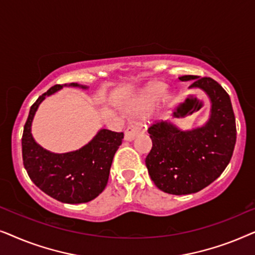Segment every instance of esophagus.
<instances>
[{
    "mask_svg": "<svg viewBox=\"0 0 255 255\" xmlns=\"http://www.w3.org/2000/svg\"><path fill=\"white\" fill-rule=\"evenodd\" d=\"M142 131H144V128H142V124L140 122H134L133 124L128 125L127 128V130H125V133H124V139L127 141L133 140L138 134L142 133Z\"/></svg>",
    "mask_w": 255,
    "mask_h": 255,
    "instance_id": "esophagus-1",
    "label": "esophagus"
}]
</instances>
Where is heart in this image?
Segmentation results:
<instances>
[{"label": "heart", "instance_id": "b5f03b06", "mask_svg": "<svg viewBox=\"0 0 255 255\" xmlns=\"http://www.w3.org/2000/svg\"><path fill=\"white\" fill-rule=\"evenodd\" d=\"M163 92V86L161 83L154 82L149 83L146 86L144 89L140 90L134 99H132L130 102L128 103V109L130 111H141L149 108L153 104V102L156 100L160 94ZM167 103V97H162L160 101V106H165Z\"/></svg>", "mask_w": 255, "mask_h": 255}]
</instances>
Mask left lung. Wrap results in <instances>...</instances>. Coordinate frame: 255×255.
<instances>
[{"mask_svg": "<svg viewBox=\"0 0 255 255\" xmlns=\"http://www.w3.org/2000/svg\"><path fill=\"white\" fill-rule=\"evenodd\" d=\"M194 80L189 88L202 89L211 102L210 117L203 127L182 131L170 122H156L148 128L152 148L145 163L160 190L172 195L197 193L224 172L232 158L237 139L231 100L211 78L180 76Z\"/></svg>", "mask_w": 255, "mask_h": 255, "instance_id": "left-lung-1", "label": "left lung"}]
</instances>
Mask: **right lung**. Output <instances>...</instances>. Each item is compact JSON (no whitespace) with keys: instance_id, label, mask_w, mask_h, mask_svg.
Here are the masks:
<instances>
[{"instance_id":"add662e5","label":"right lung","mask_w":255,"mask_h":255,"mask_svg":"<svg viewBox=\"0 0 255 255\" xmlns=\"http://www.w3.org/2000/svg\"><path fill=\"white\" fill-rule=\"evenodd\" d=\"M68 86L88 88L78 83ZM62 87H51L31 106L22 137L24 168L31 181L48 196L62 203H86L99 196L106 188L114 155L124 133L102 128L88 144L68 153H52L38 145L31 133L34 114L45 97Z\"/></svg>"}]
</instances>
